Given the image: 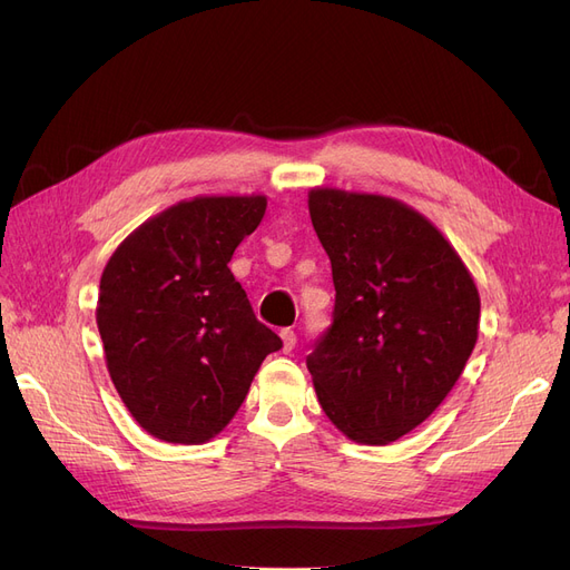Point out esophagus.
Masks as SVG:
<instances>
[{
  "mask_svg": "<svg viewBox=\"0 0 570 570\" xmlns=\"http://www.w3.org/2000/svg\"><path fill=\"white\" fill-rule=\"evenodd\" d=\"M281 340H283V352L295 350V344H297L295 331H289V327H285V331H281Z\"/></svg>",
  "mask_w": 570,
  "mask_h": 570,
  "instance_id": "1",
  "label": "esophagus"
}]
</instances>
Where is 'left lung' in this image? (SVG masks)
<instances>
[{"label":"left lung","instance_id":"left-lung-1","mask_svg":"<svg viewBox=\"0 0 570 570\" xmlns=\"http://www.w3.org/2000/svg\"><path fill=\"white\" fill-rule=\"evenodd\" d=\"M308 214L335 312L306 368L337 430L390 444L456 385L478 340V287L446 237L400 199L314 187Z\"/></svg>","mask_w":570,"mask_h":570}]
</instances>
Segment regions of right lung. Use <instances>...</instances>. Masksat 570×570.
Masks as SVG:
<instances>
[{"instance_id":"obj_1","label":"right lung","mask_w":570,"mask_h":570,"mask_svg":"<svg viewBox=\"0 0 570 570\" xmlns=\"http://www.w3.org/2000/svg\"><path fill=\"white\" fill-rule=\"evenodd\" d=\"M264 214V195L178 202L132 230L101 273L107 368L130 416L157 440L216 438L262 361L283 347L228 268Z\"/></svg>"}]
</instances>
